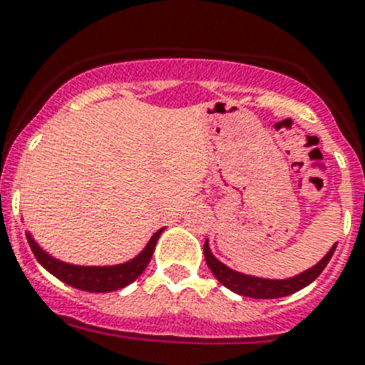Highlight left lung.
<instances>
[{
	"label": "left lung",
	"mask_w": 365,
	"mask_h": 365,
	"mask_svg": "<svg viewBox=\"0 0 365 365\" xmlns=\"http://www.w3.org/2000/svg\"><path fill=\"white\" fill-rule=\"evenodd\" d=\"M336 245L337 244H334V247L328 251L327 257L321 262H317L313 268L302 272L300 275L289 277V279H260V277H253V275L234 272V269L227 268L223 262H219L213 257L208 247V242H204V259H206V264L212 269V274L217 277L219 283L232 290V292L250 296V298H259V300H272V298H283V296L294 294L300 289L313 283L321 275L322 269L327 268L328 262H330L331 255L336 251Z\"/></svg>",
	"instance_id": "1"
}]
</instances>
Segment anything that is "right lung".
Masks as SVG:
<instances>
[{
	"instance_id": "add662e5",
	"label": "right lung",
	"mask_w": 365,
	"mask_h": 365,
	"mask_svg": "<svg viewBox=\"0 0 365 365\" xmlns=\"http://www.w3.org/2000/svg\"><path fill=\"white\" fill-rule=\"evenodd\" d=\"M161 232L163 230H157V232L153 234L152 240L148 242V245L138 257H135V259L129 260V262H123V264L118 266L67 264V262H61V260L50 257L48 253H44L29 234L28 242L31 251H34L35 259L41 262V266L48 269L50 274L56 275V277L63 281V283L75 287V289L88 290V292H112V290L123 289V287H127L129 283H133V281L144 272V268H146L150 259H152L153 250H155V244L157 240H159V236H161Z\"/></svg>"
}]
</instances>
